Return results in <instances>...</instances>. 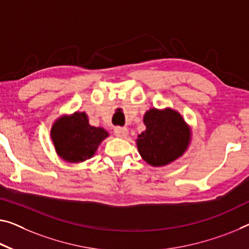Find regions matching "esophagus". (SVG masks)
<instances>
[{"label":"esophagus","mask_w":249,"mask_h":249,"mask_svg":"<svg viewBox=\"0 0 249 249\" xmlns=\"http://www.w3.org/2000/svg\"><path fill=\"white\" fill-rule=\"evenodd\" d=\"M113 133L119 138H125L128 135V129L125 127H114Z\"/></svg>","instance_id":"34e87169"}]
</instances>
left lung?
I'll use <instances>...</instances> for the list:
<instances>
[{
  "label": "left lung",
  "mask_w": 249,
  "mask_h": 249,
  "mask_svg": "<svg viewBox=\"0 0 249 249\" xmlns=\"http://www.w3.org/2000/svg\"><path fill=\"white\" fill-rule=\"evenodd\" d=\"M147 129L138 136L139 154L152 166H163L180 157L188 146L190 131L179 113L151 109L144 114Z\"/></svg>",
  "instance_id": "obj_1"
}]
</instances>
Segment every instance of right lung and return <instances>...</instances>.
Listing matches in <instances>:
<instances>
[{
  "label": "right lung",
  "instance_id": "obj_1",
  "mask_svg": "<svg viewBox=\"0 0 249 249\" xmlns=\"http://www.w3.org/2000/svg\"><path fill=\"white\" fill-rule=\"evenodd\" d=\"M51 137L61 158L69 162H79L93 156L101 141L108 137V132L90 125L85 112H75L70 118L56 121Z\"/></svg>",
  "mask_w": 249,
  "mask_h": 249
}]
</instances>
